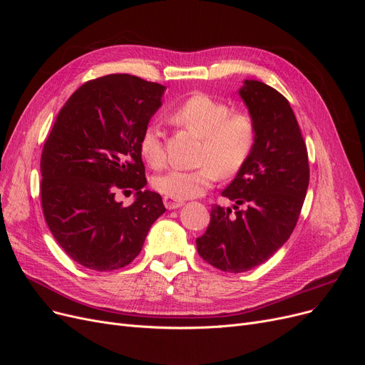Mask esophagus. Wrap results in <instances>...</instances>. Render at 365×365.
Wrapping results in <instances>:
<instances>
[{"label":"esophagus","instance_id":"1","mask_svg":"<svg viewBox=\"0 0 365 365\" xmlns=\"http://www.w3.org/2000/svg\"><path fill=\"white\" fill-rule=\"evenodd\" d=\"M163 201H164L165 208H168V210L179 208V207H182L185 204V201H182V200H175V198H170V197H164Z\"/></svg>","mask_w":365,"mask_h":365}]
</instances>
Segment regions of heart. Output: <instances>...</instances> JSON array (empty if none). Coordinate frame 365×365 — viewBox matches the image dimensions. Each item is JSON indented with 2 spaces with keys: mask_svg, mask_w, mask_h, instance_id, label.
Segmentation results:
<instances>
[{
  "mask_svg": "<svg viewBox=\"0 0 365 365\" xmlns=\"http://www.w3.org/2000/svg\"><path fill=\"white\" fill-rule=\"evenodd\" d=\"M176 125L201 138L194 170H170L152 179V186L164 197L187 200L202 195L219 176L232 178L248 163L257 145L259 128L253 115L232 110L227 102L197 93L180 102L170 113ZM142 158L152 168H163L167 157L158 125L149 124L140 136Z\"/></svg>",
  "mask_w": 365,
  "mask_h": 365,
  "instance_id": "heart-1",
  "label": "heart"
}]
</instances>
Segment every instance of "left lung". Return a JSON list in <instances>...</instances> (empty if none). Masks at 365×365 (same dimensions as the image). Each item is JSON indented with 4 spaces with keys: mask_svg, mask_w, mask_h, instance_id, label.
Returning <instances> with one entry per match:
<instances>
[{
    "mask_svg": "<svg viewBox=\"0 0 365 365\" xmlns=\"http://www.w3.org/2000/svg\"><path fill=\"white\" fill-rule=\"evenodd\" d=\"M240 96L257 121V145L222 192L235 212L212 205L207 231L197 238L207 263L234 274L262 264L290 238L309 185L308 149L289 101L255 80L244 81Z\"/></svg>",
    "mask_w": 365,
    "mask_h": 365,
    "instance_id": "8db88e82",
    "label": "left lung"
}]
</instances>
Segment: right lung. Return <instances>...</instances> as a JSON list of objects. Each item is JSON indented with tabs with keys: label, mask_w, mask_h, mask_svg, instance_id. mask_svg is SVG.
<instances>
[{
	"label": "right lung",
	"mask_w": 365,
	"mask_h": 365,
	"mask_svg": "<svg viewBox=\"0 0 365 365\" xmlns=\"http://www.w3.org/2000/svg\"><path fill=\"white\" fill-rule=\"evenodd\" d=\"M165 87L128 73L83 84L59 110L41 153L44 219L65 253L87 269L109 272L140 253L165 207L143 189L139 140ZM137 190L125 207L117 192Z\"/></svg>",
	"instance_id": "add662e5"
}]
</instances>
